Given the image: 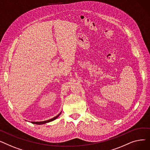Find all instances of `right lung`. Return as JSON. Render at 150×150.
Returning a JSON list of instances; mask_svg holds the SVG:
<instances>
[{
    "label": "right lung",
    "instance_id": "obj_1",
    "mask_svg": "<svg viewBox=\"0 0 150 150\" xmlns=\"http://www.w3.org/2000/svg\"><path fill=\"white\" fill-rule=\"evenodd\" d=\"M61 114V112L58 114L57 116H55L54 117L52 118V119H50V120H45V121H42V122H31V123H33V124H36V125H43V124H45V123H49V122H52L53 120H54L56 119H57V118L59 117V115Z\"/></svg>",
    "mask_w": 150,
    "mask_h": 150
}]
</instances>
